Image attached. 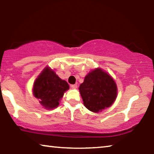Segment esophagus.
I'll return each mask as SVG.
<instances>
[{
  "instance_id": "34e87169",
  "label": "esophagus",
  "mask_w": 154,
  "mask_h": 154,
  "mask_svg": "<svg viewBox=\"0 0 154 154\" xmlns=\"http://www.w3.org/2000/svg\"><path fill=\"white\" fill-rule=\"evenodd\" d=\"M71 88H72V89H76V88H77V84L71 85Z\"/></svg>"
}]
</instances>
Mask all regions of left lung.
Instances as JSON below:
<instances>
[{"label": "left lung", "instance_id": "obj_1", "mask_svg": "<svg viewBox=\"0 0 154 154\" xmlns=\"http://www.w3.org/2000/svg\"><path fill=\"white\" fill-rule=\"evenodd\" d=\"M79 90L83 105L94 113L111 106L118 94L115 81L100 68L92 70L85 77Z\"/></svg>", "mask_w": 154, "mask_h": 154}]
</instances>
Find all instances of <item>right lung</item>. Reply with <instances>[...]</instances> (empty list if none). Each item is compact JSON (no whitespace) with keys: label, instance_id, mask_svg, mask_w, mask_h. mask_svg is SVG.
I'll return each instance as SVG.
<instances>
[{"label":"right lung","instance_id":"obj_1","mask_svg":"<svg viewBox=\"0 0 154 154\" xmlns=\"http://www.w3.org/2000/svg\"><path fill=\"white\" fill-rule=\"evenodd\" d=\"M69 89L66 81L62 80L53 70L47 66L36 78L33 85V95L39 99L45 109H51L59 105L64 93Z\"/></svg>","mask_w":154,"mask_h":154}]
</instances>
